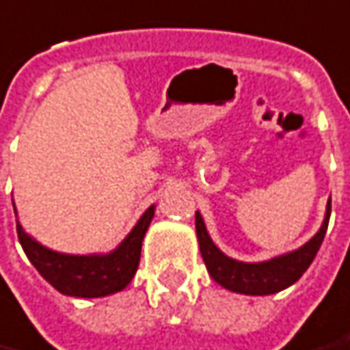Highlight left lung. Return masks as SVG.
I'll use <instances>...</instances> for the list:
<instances>
[{"instance_id":"8db88e82","label":"left lung","mask_w":350,"mask_h":350,"mask_svg":"<svg viewBox=\"0 0 350 350\" xmlns=\"http://www.w3.org/2000/svg\"><path fill=\"white\" fill-rule=\"evenodd\" d=\"M329 210H332V197L326 202V214L322 219V226L307 243L295 250L286 252L265 261H239L229 258L210 239L206 224L197 210L195 229H197V239H199L200 256L208 269L210 277L214 278L217 284L224 286L226 290H231L234 294L271 295L286 290L288 286H292L301 278L303 273L314 260L328 229Z\"/></svg>"}]
</instances>
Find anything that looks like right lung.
Segmentation results:
<instances>
[{"mask_svg": "<svg viewBox=\"0 0 350 350\" xmlns=\"http://www.w3.org/2000/svg\"><path fill=\"white\" fill-rule=\"evenodd\" d=\"M153 216L155 204L142 214L131 233L113 250L100 254H64L51 250L26 233L18 219L16 233L31 265L60 294L72 297H104L117 294L131 284L140 263L142 243Z\"/></svg>", "mask_w": 350, "mask_h": 350, "instance_id": "1", "label": "right lung"}]
</instances>
